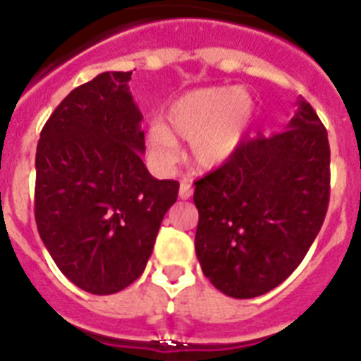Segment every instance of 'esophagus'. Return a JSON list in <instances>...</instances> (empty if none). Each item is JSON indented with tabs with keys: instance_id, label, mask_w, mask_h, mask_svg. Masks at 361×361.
Listing matches in <instances>:
<instances>
[{
	"instance_id": "34e87169",
	"label": "esophagus",
	"mask_w": 361,
	"mask_h": 361,
	"mask_svg": "<svg viewBox=\"0 0 361 361\" xmlns=\"http://www.w3.org/2000/svg\"><path fill=\"white\" fill-rule=\"evenodd\" d=\"M191 195H193V188H191L190 183L183 180V183H180V188H178V197L183 200H188Z\"/></svg>"
}]
</instances>
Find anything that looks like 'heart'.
Returning a JSON list of instances; mask_svg holds the SVG:
<instances>
[{
	"label": "heart",
	"instance_id": "1",
	"mask_svg": "<svg viewBox=\"0 0 361 361\" xmlns=\"http://www.w3.org/2000/svg\"><path fill=\"white\" fill-rule=\"evenodd\" d=\"M255 117V101L231 86L199 88L175 99L166 124H149L148 145L153 162L170 168L180 155L175 135L190 142L191 159L200 170L224 164L238 149Z\"/></svg>",
	"mask_w": 361,
	"mask_h": 361
}]
</instances>
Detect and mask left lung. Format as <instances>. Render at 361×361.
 I'll return each mask as SVG.
<instances>
[{"label": "left lung", "mask_w": 361, "mask_h": 361, "mask_svg": "<svg viewBox=\"0 0 361 361\" xmlns=\"http://www.w3.org/2000/svg\"><path fill=\"white\" fill-rule=\"evenodd\" d=\"M271 137L242 142L195 183V251L202 273L233 298L266 295L304 260L329 204L327 132L304 99Z\"/></svg>", "instance_id": "8db88e82"}]
</instances>
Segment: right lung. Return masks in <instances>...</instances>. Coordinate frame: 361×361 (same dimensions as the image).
Masks as SVG:
<instances>
[{"mask_svg": "<svg viewBox=\"0 0 361 361\" xmlns=\"http://www.w3.org/2000/svg\"><path fill=\"white\" fill-rule=\"evenodd\" d=\"M132 72H103L70 92L41 132L36 224L63 275L114 295L142 275L178 183L142 162V114Z\"/></svg>", "mask_w": 361, "mask_h": 361, "instance_id": "right-lung-1", "label": "right lung"}]
</instances>
